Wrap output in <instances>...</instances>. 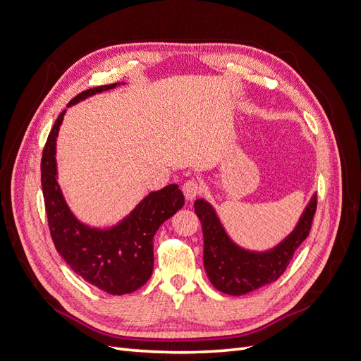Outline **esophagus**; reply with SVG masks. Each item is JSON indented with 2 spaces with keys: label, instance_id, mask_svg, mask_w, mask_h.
Returning <instances> with one entry per match:
<instances>
[{
  "label": "esophagus",
  "instance_id": "1",
  "mask_svg": "<svg viewBox=\"0 0 361 361\" xmlns=\"http://www.w3.org/2000/svg\"><path fill=\"white\" fill-rule=\"evenodd\" d=\"M202 190H203L202 183L197 182V180H194V179H190L182 185V191H183L185 199H187V200H194L202 192Z\"/></svg>",
  "mask_w": 361,
  "mask_h": 361
}]
</instances>
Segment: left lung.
Listing matches in <instances>:
<instances>
[{"mask_svg": "<svg viewBox=\"0 0 361 361\" xmlns=\"http://www.w3.org/2000/svg\"><path fill=\"white\" fill-rule=\"evenodd\" d=\"M203 231V265L209 281L223 293L245 295L276 281L305 238L316 211V194L304 207L297 226L276 247L265 251L247 250L228 236L214 206L204 199L194 202Z\"/></svg>", "mask_w": 361, "mask_h": 361, "instance_id": "obj_1", "label": "left lung"}]
</instances>
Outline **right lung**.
Wrapping results in <instances>:
<instances>
[{"label": "right lung", "mask_w": 361, "mask_h": 361, "mask_svg": "<svg viewBox=\"0 0 361 361\" xmlns=\"http://www.w3.org/2000/svg\"><path fill=\"white\" fill-rule=\"evenodd\" d=\"M125 84V82H122ZM120 82L89 89L68 104L72 106L96 93L116 89ZM64 110L48 135L42 154V191L54 245L73 272L110 295L137 290L154 271V236L159 226L185 203L179 185L150 191L117 224L94 227L75 216L57 180V137Z\"/></svg>", "instance_id": "obj_1"}]
</instances>
